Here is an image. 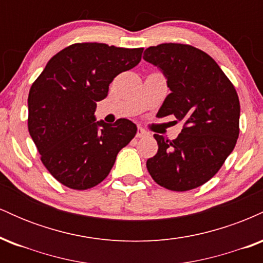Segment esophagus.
<instances>
[{
    "instance_id": "obj_1",
    "label": "esophagus",
    "mask_w": 263,
    "mask_h": 263,
    "mask_svg": "<svg viewBox=\"0 0 263 263\" xmlns=\"http://www.w3.org/2000/svg\"><path fill=\"white\" fill-rule=\"evenodd\" d=\"M148 134H147L146 131H144L143 128H140L138 127V129H137V134H136V137L137 138H141V137H144V136H147Z\"/></svg>"
}]
</instances>
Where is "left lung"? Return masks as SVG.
<instances>
[{"label": "left lung", "instance_id": "8db88e82", "mask_svg": "<svg viewBox=\"0 0 263 263\" xmlns=\"http://www.w3.org/2000/svg\"><path fill=\"white\" fill-rule=\"evenodd\" d=\"M171 93L157 116H176L184 127L176 140L155 135L158 152L147 161L157 184L174 192L203 185L218 173L240 134L236 90L209 54L188 44L163 43L144 50Z\"/></svg>", "mask_w": 263, "mask_h": 263}]
</instances>
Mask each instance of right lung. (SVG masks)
Segmentation results:
<instances>
[{
	"instance_id": "add662e5",
	"label": "right lung",
	"mask_w": 263,
	"mask_h": 263,
	"mask_svg": "<svg viewBox=\"0 0 263 263\" xmlns=\"http://www.w3.org/2000/svg\"><path fill=\"white\" fill-rule=\"evenodd\" d=\"M142 52L143 48L105 43L71 44L57 53L32 84L29 135L44 167L63 185L75 190L98 185L135 137L137 126L129 120L107 125L96 122L93 114L111 81L135 68Z\"/></svg>"
}]
</instances>
